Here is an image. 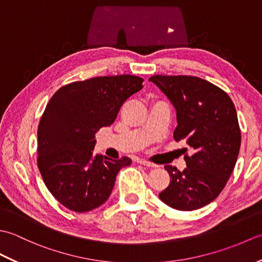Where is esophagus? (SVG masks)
Returning <instances> with one entry per match:
<instances>
[{"mask_svg":"<svg viewBox=\"0 0 262 262\" xmlns=\"http://www.w3.org/2000/svg\"><path fill=\"white\" fill-rule=\"evenodd\" d=\"M138 162H140V164H142V165L148 166V168H157V166H158L157 164L149 162V161H147V160H140Z\"/></svg>","mask_w":262,"mask_h":262,"instance_id":"esophagus-1","label":"esophagus"}]
</instances>
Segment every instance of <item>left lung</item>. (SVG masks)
<instances>
[{"mask_svg": "<svg viewBox=\"0 0 262 262\" xmlns=\"http://www.w3.org/2000/svg\"><path fill=\"white\" fill-rule=\"evenodd\" d=\"M158 85L177 110V141L186 142L193 154L185 155L187 168L165 165L170 183L160 199L178 210H194L219 197L234 169L241 146V130L234 103L210 82L188 75H154Z\"/></svg>", "mask_w": 262, "mask_h": 262, "instance_id": "left-lung-1", "label": "left lung"}]
</instances>
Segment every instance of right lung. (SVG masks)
Wrapping results in <instances>:
<instances>
[{"mask_svg": "<svg viewBox=\"0 0 262 262\" xmlns=\"http://www.w3.org/2000/svg\"><path fill=\"white\" fill-rule=\"evenodd\" d=\"M134 75L98 76L66 84L49 100L38 126V168L48 190L76 213L101 206L116 176L132 160L94 154L96 133L115 121L126 100L143 88Z\"/></svg>", "mask_w": 262, "mask_h": 262, "instance_id": "add662e5", "label": "right lung"}]
</instances>
